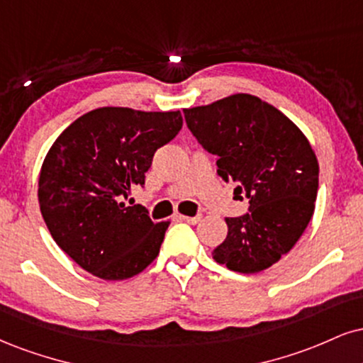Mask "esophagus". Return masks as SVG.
I'll list each match as a JSON object with an SVG mask.
<instances>
[{
  "label": "esophagus",
  "instance_id": "obj_1",
  "mask_svg": "<svg viewBox=\"0 0 363 363\" xmlns=\"http://www.w3.org/2000/svg\"><path fill=\"white\" fill-rule=\"evenodd\" d=\"M181 218L182 221H186V223H189V225H196V223H199L201 221V216H179Z\"/></svg>",
  "mask_w": 363,
  "mask_h": 363
}]
</instances>
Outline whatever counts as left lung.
Here are the masks:
<instances>
[{
	"instance_id": "left-lung-1",
	"label": "left lung",
	"mask_w": 363,
	"mask_h": 363,
	"mask_svg": "<svg viewBox=\"0 0 363 363\" xmlns=\"http://www.w3.org/2000/svg\"><path fill=\"white\" fill-rule=\"evenodd\" d=\"M184 118L204 150L218 155V174L250 203L247 215L225 218L228 235L213 259L242 274L269 269L313 218L320 165L308 138L272 104L243 93L189 108Z\"/></svg>"
}]
</instances>
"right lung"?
<instances>
[{
	"label": "right lung",
	"mask_w": 363,
	"mask_h": 363,
	"mask_svg": "<svg viewBox=\"0 0 363 363\" xmlns=\"http://www.w3.org/2000/svg\"><path fill=\"white\" fill-rule=\"evenodd\" d=\"M181 128L179 111L104 106L57 137L38 176V203L52 238L79 267L123 281L155 260L170 221L154 223L125 201Z\"/></svg>",
	"instance_id": "1"
}]
</instances>
